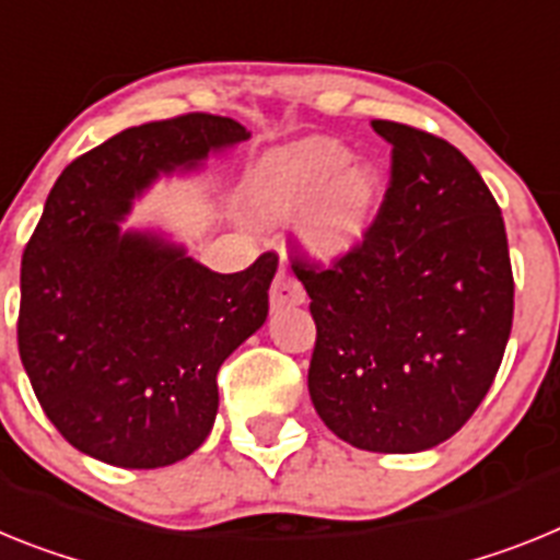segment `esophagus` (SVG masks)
I'll return each mask as SVG.
<instances>
[{"label":"esophagus","mask_w":560,"mask_h":560,"mask_svg":"<svg viewBox=\"0 0 560 560\" xmlns=\"http://www.w3.org/2000/svg\"><path fill=\"white\" fill-rule=\"evenodd\" d=\"M295 304H304V287L295 281V276L287 267H279L273 287H270V307L284 310L295 307Z\"/></svg>","instance_id":"obj_1"}]
</instances>
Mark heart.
<instances>
[{"instance_id": "heart-1", "label": "heart", "mask_w": 560, "mask_h": 560, "mask_svg": "<svg viewBox=\"0 0 560 560\" xmlns=\"http://www.w3.org/2000/svg\"><path fill=\"white\" fill-rule=\"evenodd\" d=\"M381 202V174L349 160L332 140H301L270 154L256 179L265 220H290L310 206L307 240L320 256H340L363 240Z\"/></svg>"}]
</instances>
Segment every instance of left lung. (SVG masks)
Returning <instances> with one entry per match:
<instances>
[{
    "label": "left lung",
    "instance_id": "1",
    "mask_svg": "<svg viewBox=\"0 0 560 560\" xmlns=\"http://www.w3.org/2000/svg\"><path fill=\"white\" fill-rule=\"evenodd\" d=\"M392 143L383 202L363 240L329 265L290 242L310 295L307 386L332 434L363 451L415 454L474 417L513 327L502 211L448 140L372 120Z\"/></svg>",
    "mask_w": 560,
    "mask_h": 560
}]
</instances>
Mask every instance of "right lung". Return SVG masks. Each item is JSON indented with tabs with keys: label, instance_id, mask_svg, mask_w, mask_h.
I'll return each instance as SVG.
<instances>
[{
	"label": "right lung",
	"instance_id": "add662e5",
	"mask_svg": "<svg viewBox=\"0 0 560 560\" xmlns=\"http://www.w3.org/2000/svg\"><path fill=\"white\" fill-rule=\"evenodd\" d=\"M208 112L152 120L95 145L56 179L22 253L19 358L58 434L118 468H163L206 442L217 372L267 318L279 256L213 273L118 220L158 172L245 140Z\"/></svg>",
	"mask_w": 560,
	"mask_h": 560
}]
</instances>
